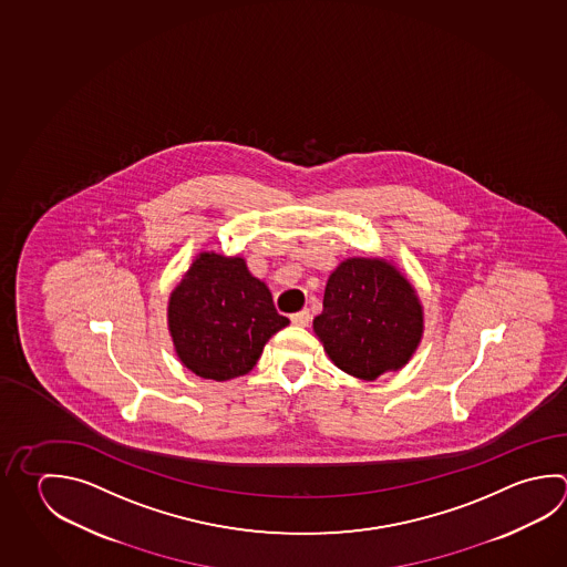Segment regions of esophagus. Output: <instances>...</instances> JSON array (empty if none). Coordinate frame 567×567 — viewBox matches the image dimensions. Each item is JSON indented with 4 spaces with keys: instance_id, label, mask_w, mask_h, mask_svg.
I'll return each mask as SVG.
<instances>
[{
    "instance_id": "1",
    "label": "esophagus",
    "mask_w": 567,
    "mask_h": 567,
    "mask_svg": "<svg viewBox=\"0 0 567 567\" xmlns=\"http://www.w3.org/2000/svg\"><path fill=\"white\" fill-rule=\"evenodd\" d=\"M309 321H311V313H309V309H301V311L291 316V323H293V326H299V328H308Z\"/></svg>"
}]
</instances>
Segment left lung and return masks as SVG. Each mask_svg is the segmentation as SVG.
<instances>
[{"mask_svg":"<svg viewBox=\"0 0 567 567\" xmlns=\"http://www.w3.org/2000/svg\"><path fill=\"white\" fill-rule=\"evenodd\" d=\"M323 350L363 381L402 370L423 338V306L412 281L385 258H348L333 269L313 320Z\"/></svg>","mask_w":567,"mask_h":567,"instance_id":"obj_1","label":"left lung"}]
</instances>
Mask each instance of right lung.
<instances>
[{"label": "right lung", "mask_w": 567, "mask_h": 567, "mask_svg": "<svg viewBox=\"0 0 567 567\" xmlns=\"http://www.w3.org/2000/svg\"><path fill=\"white\" fill-rule=\"evenodd\" d=\"M288 323L241 256L199 251L167 299L175 355L204 380L246 375L269 338Z\"/></svg>", "instance_id": "obj_1"}]
</instances>
